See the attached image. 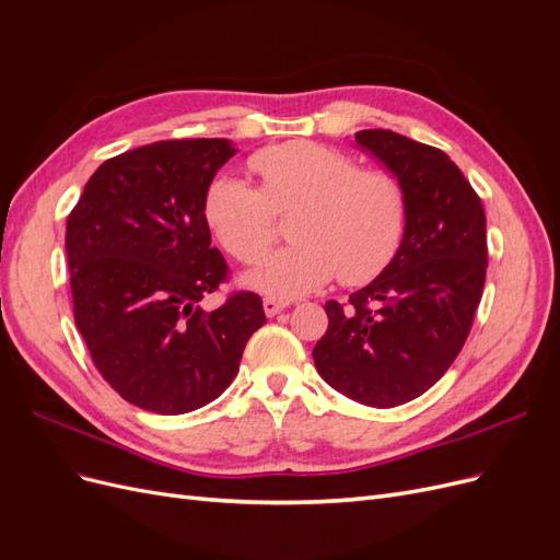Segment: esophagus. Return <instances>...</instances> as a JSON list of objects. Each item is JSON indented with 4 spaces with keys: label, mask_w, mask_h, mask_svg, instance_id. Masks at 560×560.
<instances>
[{
    "label": "esophagus",
    "mask_w": 560,
    "mask_h": 560,
    "mask_svg": "<svg viewBox=\"0 0 560 560\" xmlns=\"http://www.w3.org/2000/svg\"><path fill=\"white\" fill-rule=\"evenodd\" d=\"M287 306H290V301H282V299H276V296H266L264 299V311L268 317L278 315L280 311H284Z\"/></svg>",
    "instance_id": "34e87169"
}]
</instances>
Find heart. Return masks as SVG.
I'll list each match as a JSON object with an SVG mask.
<instances>
[{
    "instance_id": "1",
    "label": "heart",
    "mask_w": 560,
    "mask_h": 560,
    "mask_svg": "<svg viewBox=\"0 0 560 560\" xmlns=\"http://www.w3.org/2000/svg\"><path fill=\"white\" fill-rule=\"evenodd\" d=\"M259 189L238 177L217 175L202 194V217L243 264H261L276 243V214H292L290 247L276 254L249 284L292 299L327 284L346 287L378 278L395 259L409 200L401 179L381 167L317 142H284L249 156Z\"/></svg>"
}]
</instances>
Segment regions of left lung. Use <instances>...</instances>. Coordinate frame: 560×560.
<instances>
[{
	"mask_svg": "<svg viewBox=\"0 0 560 560\" xmlns=\"http://www.w3.org/2000/svg\"><path fill=\"white\" fill-rule=\"evenodd\" d=\"M354 140L401 179L409 212L383 273L348 303H325L329 327L313 360L338 393L389 409L428 393L467 341L486 282V214L442 149L393 130Z\"/></svg>",
	"mask_w": 560,
	"mask_h": 560,
	"instance_id": "8db88e82",
	"label": "left lung"
}]
</instances>
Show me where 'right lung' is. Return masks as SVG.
<instances>
[{
  "mask_svg": "<svg viewBox=\"0 0 560 560\" xmlns=\"http://www.w3.org/2000/svg\"><path fill=\"white\" fill-rule=\"evenodd\" d=\"M235 149L229 140H163L97 167L67 217L74 322L95 369L126 401L179 416L217 399L264 327L261 296L229 282L202 194Z\"/></svg>",
  "mask_w": 560,
  "mask_h": 560,
  "instance_id": "1",
  "label": "right lung"
}]
</instances>
